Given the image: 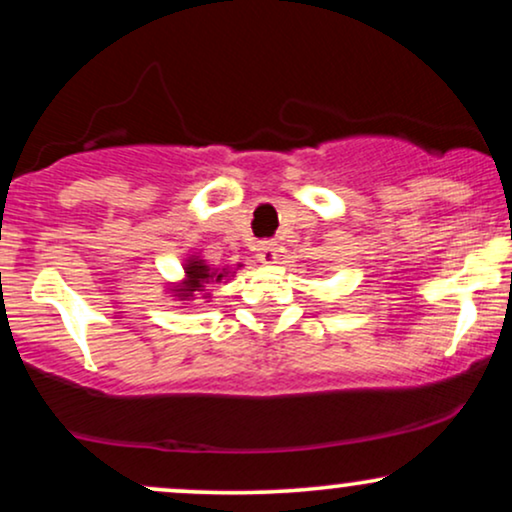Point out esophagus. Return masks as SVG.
<instances>
[{"label":"esophagus","mask_w":512,"mask_h":512,"mask_svg":"<svg viewBox=\"0 0 512 512\" xmlns=\"http://www.w3.org/2000/svg\"><path fill=\"white\" fill-rule=\"evenodd\" d=\"M257 257H260V262H264V264L276 262V248H274L272 240H264V243L257 245Z\"/></svg>","instance_id":"obj_1"}]
</instances>
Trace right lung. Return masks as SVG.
<instances>
[{"instance_id":"1","label":"right lung","mask_w":512,"mask_h":512,"mask_svg":"<svg viewBox=\"0 0 512 512\" xmlns=\"http://www.w3.org/2000/svg\"><path fill=\"white\" fill-rule=\"evenodd\" d=\"M224 274H217L212 267H207L205 260H197V257H190L188 264H186V279H183L181 286H174V288H171V291H174V295H176L178 300H190L195 293L205 291L207 283L224 279ZM202 298H209V293L202 295Z\"/></svg>"}]
</instances>
